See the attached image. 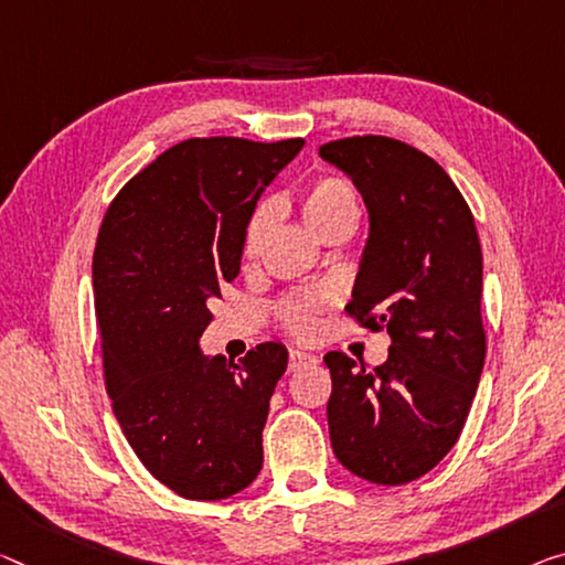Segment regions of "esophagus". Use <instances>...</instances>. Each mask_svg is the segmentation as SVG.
I'll list each match as a JSON object with an SVG mask.
<instances>
[{
  "label": "esophagus",
  "mask_w": 565,
  "mask_h": 565,
  "mask_svg": "<svg viewBox=\"0 0 565 565\" xmlns=\"http://www.w3.org/2000/svg\"><path fill=\"white\" fill-rule=\"evenodd\" d=\"M318 359L308 351H300V349H292L290 355H288V369L290 371H298L302 366H316Z\"/></svg>",
  "instance_id": "1"
}]
</instances>
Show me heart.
<instances>
[{"mask_svg":"<svg viewBox=\"0 0 565 565\" xmlns=\"http://www.w3.org/2000/svg\"><path fill=\"white\" fill-rule=\"evenodd\" d=\"M302 216H306L308 227L318 234L320 239L326 237L328 232L338 227H353L361 220V202L359 192L351 184L349 179L343 177H320L312 181L306 189L300 202ZM273 204L265 202L259 204L257 210L249 216L245 237H242V255L247 259L259 253V245H263L267 230L273 224ZM333 302V295L326 290H302L292 292L288 298L280 300L277 306V318L280 323L288 328L290 333L300 338L316 335L320 320L318 316Z\"/></svg>","mask_w":565,"mask_h":565,"instance_id":"obj_1","label":"heart"}]
</instances>
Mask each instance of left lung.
<instances>
[{
  "instance_id": "1",
  "label": "left lung",
  "mask_w": 565,
  "mask_h": 565,
  "mask_svg": "<svg viewBox=\"0 0 565 565\" xmlns=\"http://www.w3.org/2000/svg\"><path fill=\"white\" fill-rule=\"evenodd\" d=\"M320 156L349 173L371 216L345 310L392 338L376 369L326 353L331 445L363 480L406 484L457 445L480 384L488 351L480 237L455 181L414 146L353 136L323 143Z\"/></svg>"
}]
</instances>
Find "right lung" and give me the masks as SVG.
<instances>
[{"label":"right lung","mask_w":565,"mask_h":565,"mask_svg":"<svg viewBox=\"0 0 565 565\" xmlns=\"http://www.w3.org/2000/svg\"><path fill=\"white\" fill-rule=\"evenodd\" d=\"M302 138H189L113 199L93 255L106 388L128 445L186 500H224L263 470V429L288 369L280 343L239 363L206 359V302L239 275L242 237L263 189Z\"/></svg>","instance_id":"obj_1"}]
</instances>
